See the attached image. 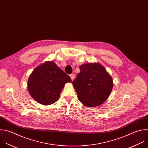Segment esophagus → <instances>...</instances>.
Listing matches in <instances>:
<instances>
[{
  "instance_id": "obj_1",
  "label": "esophagus",
  "mask_w": 148,
  "mask_h": 148,
  "mask_svg": "<svg viewBox=\"0 0 148 148\" xmlns=\"http://www.w3.org/2000/svg\"><path fill=\"white\" fill-rule=\"evenodd\" d=\"M70 78H71V80L73 81L74 79V78H75V75L74 74H71L70 75Z\"/></svg>"
}]
</instances>
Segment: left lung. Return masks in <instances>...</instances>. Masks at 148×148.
Masks as SVG:
<instances>
[{"instance_id": "1", "label": "left lung", "mask_w": 148, "mask_h": 148, "mask_svg": "<svg viewBox=\"0 0 148 148\" xmlns=\"http://www.w3.org/2000/svg\"><path fill=\"white\" fill-rule=\"evenodd\" d=\"M79 69L80 73L72 82L78 100L87 107L101 105L113 89L112 77L99 63H86Z\"/></svg>"}]
</instances>
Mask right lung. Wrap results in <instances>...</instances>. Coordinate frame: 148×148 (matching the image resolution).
Here are the masks:
<instances>
[{"label":"right lung","instance_id":"add662e5","mask_svg":"<svg viewBox=\"0 0 148 148\" xmlns=\"http://www.w3.org/2000/svg\"><path fill=\"white\" fill-rule=\"evenodd\" d=\"M71 79L54 62L47 61L36 67L28 80V90L36 102L43 105L55 103L64 85Z\"/></svg>","mask_w":148,"mask_h":148}]
</instances>
